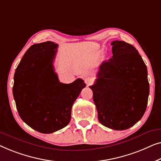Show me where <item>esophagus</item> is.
Wrapping results in <instances>:
<instances>
[{"label": "esophagus", "mask_w": 161, "mask_h": 161, "mask_svg": "<svg viewBox=\"0 0 161 161\" xmlns=\"http://www.w3.org/2000/svg\"><path fill=\"white\" fill-rule=\"evenodd\" d=\"M84 80H85V82L87 85H90V84L92 83V79L89 77V76H86V77L84 79Z\"/></svg>", "instance_id": "1"}]
</instances>
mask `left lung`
Instances as JSON below:
<instances>
[{"instance_id":"obj_1","label":"left lung","mask_w":161,"mask_h":161,"mask_svg":"<svg viewBox=\"0 0 161 161\" xmlns=\"http://www.w3.org/2000/svg\"><path fill=\"white\" fill-rule=\"evenodd\" d=\"M111 44L112 58L100 65L90 88L99 122L123 130L134 125L145 112L149 93L147 69L133 45L123 41Z\"/></svg>"}]
</instances>
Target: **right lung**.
<instances>
[{
  "instance_id": "add662e5",
  "label": "right lung",
  "mask_w": 161,
  "mask_h": 161,
  "mask_svg": "<svg viewBox=\"0 0 161 161\" xmlns=\"http://www.w3.org/2000/svg\"><path fill=\"white\" fill-rule=\"evenodd\" d=\"M58 47L52 42L32 45L14 76L13 96L19 117L42 133L55 132L69 123L72 106L86 86L81 79L60 82L53 66Z\"/></svg>"
}]
</instances>
